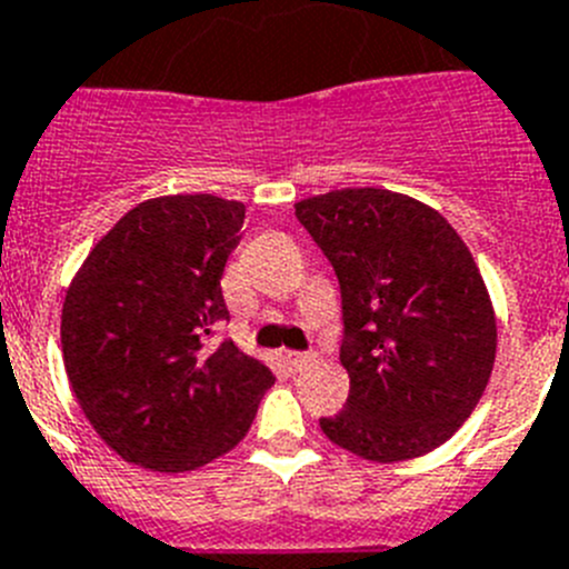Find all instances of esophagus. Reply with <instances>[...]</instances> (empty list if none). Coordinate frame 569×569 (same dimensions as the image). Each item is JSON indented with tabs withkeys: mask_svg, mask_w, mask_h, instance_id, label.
I'll return each instance as SVG.
<instances>
[{
	"mask_svg": "<svg viewBox=\"0 0 569 569\" xmlns=\"http://www.w3.org/2000/svg\"><path fill=\"white\" fill-rule=\"evenodd\" d=\"M286 360H289V367L295 369V372H303V369H309L315 363V355L312 352H286Z\"/></svg>",
	"mask_w": 569,
	"mask_h": 569,
	"instance_id": "1",
	"label": "esophagus"
}]
</instances>
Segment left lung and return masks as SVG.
<instances>
[{"label":"left lung","instance_id":"obj_1","mask_svg":"<svg viewBox=\"0 0 569 569\" xmlns=\"http://www.w3.org/2000/svg\"><path fill=\"white\" fill-rule=\"evenodd\" d=\"M340 283L346 409L320 418L332 443L375 463L441 447L496 363V312L458 231L421 200L340 189L295 202Z\"/></svg>","mask_w":569,"mask_h":569}]
</instances>
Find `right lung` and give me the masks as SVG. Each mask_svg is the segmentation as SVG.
Here are the masks:
<instances>
[{
  "instance_id": "1",
  "label": "right lung",
  "mask_w": 569,
  "mask_h": 569,
  "mask_svg": "<svg viewBox=\"0 0 569 569\" xmlns=\"http://www.w3.org/2000/svg\"><path fill=\"white\" fill-rule=\"evenodd\" d=\"M246 206L214 194L140 202L88 251L62 303V360L79 409L128 463L191 472L243 441L274 383L234 340L226 260Z\"/></svg>"
}]
</instances>
